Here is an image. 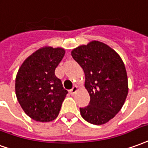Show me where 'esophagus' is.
<instances>
[{
    "label": "esophagus",
    "instance_id": "obj_1",
    "mask_svg": "<svg viewBox=\"0 0 148 148\" xmlns=\"http://www.w3.org/2000/svg\"><path fill=\"white\" fill-rule=\"evenodd\" d=\"M77 86H73V88L71 89V90H70V93H71V95H74L76 92H77Z\"/></svg>",
    "mask_w": 148,
    "mask_h": 148
}]
</instances>
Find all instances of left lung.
<instances>
[{
    "instance_id": "1",
    "label": "left lung",
    "mask_w": 148,
    "mask_h": 148,
    "mask_svg": "<svg viewBox=\"0 0 148 148\" xmlns=\"http://www.w3.org/2000/svg\"><path fill=\"white\" fill-rule=\"evenodd\" d=\"M71 55L84 71L90 97L88 106L80 107L82 117L92 124H104L121 110L127 96L124 63L114 49L97 41L78 46Z\"/></svg>"
}]
</instances>
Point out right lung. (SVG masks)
I'll list each match as a JSON object with an SVG mask.
<instances>
[{
  "label": "right lung",
  "mask_w": 148,
  "mask_h": 148,
  "mask_svg": "<svg viewBox=\"0 0 148 148\" xmlns=\"http://www.w3.org/2000/svg\"><path fill=\"white\" fill-rule=\"evenodd\" d=\"M65 55L62 48L44 47L25 60L16 77L15 90L24 111L34 120L55 119L68 93L54 71Z\"/></svg>",
  "instance_id": "obj_1"
}]
</instances>
